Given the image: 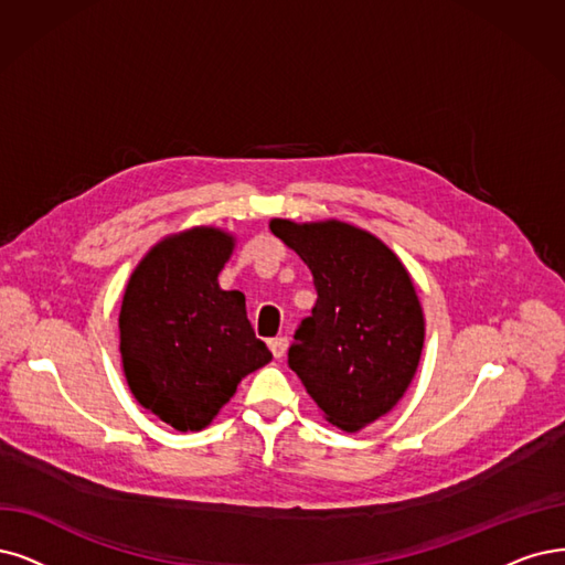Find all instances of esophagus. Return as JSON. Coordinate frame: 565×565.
Returning <instances> with one entry per match:
<instances>
[{
  "instance_id": "1",
  "label": "esophagus",
  "mask_w": 565,
  "mask_h": 565,
  "mask_svg": "<svg viewBox=\"0 0 565 565\" xmlns=\"http://www.w3.org/2000/svg\"><path fill=\"white\" fill-rule=\"evenodd\" d=\"M267 347L271 351V356L284 359L286 356V349H288V340L286 338H275V340L267 342Z\"/></svg>"
}]
</instances>
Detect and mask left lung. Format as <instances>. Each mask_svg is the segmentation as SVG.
Returning a JSON list of instances; mask_svg holds the SVG:
<instances>
[{
	"label": "left lung",
	"mask_w": 565,
	"mask_h": 565,
	"mask_svg": "<svg viewBox=\"0 0 565 565\" xmlns=\"http://www.w3.org/2000/svg\"><path fill=\"white\" fill-rule=\"evenodd\" d=\"M269 230L305 260L317 305L288 349L326 422L356 433L391 412L422 361L426 321L403 260L372 233L328 218H271Z\"/></svg>",
	"instance_id": "1"
}]
</instances>
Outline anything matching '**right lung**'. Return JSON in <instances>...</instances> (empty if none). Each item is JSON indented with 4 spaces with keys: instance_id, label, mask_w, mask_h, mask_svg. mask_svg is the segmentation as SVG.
I'll use <instances>...</instances> for the list:
<instances>
[{
    "instance_id": "right-lung-1",
    "label": "right lung",
    "mask_w": 565,
    "mask_h": 565,
    "mask_svg": "<svg viewBox=\"0 0 565 565\" xmlns=\"http://www.w3.org/2000/svg\"><path fill=\"white\" fill-rule=\"evenodd\" d=\"M235 235L195 225L151 246L118 315L122 374L137 403L172 428L202 430L271 353L246 319L239 290L218 275Z\"/></svg>"
}]
</instances>
